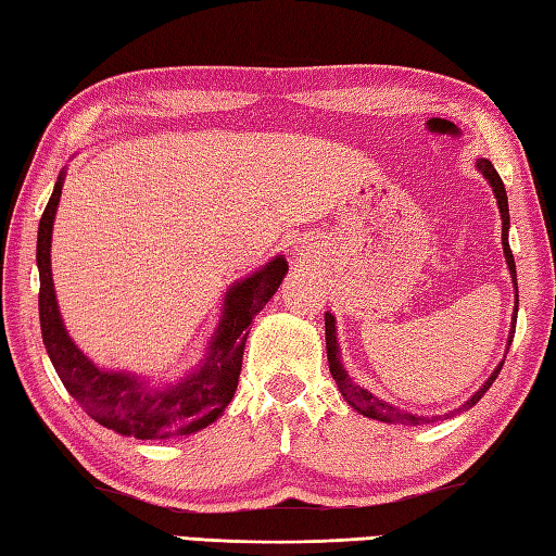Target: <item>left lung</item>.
I'll use <instances>...</instances> for the list:
<instances>
[{
    "instance_id": "1",
    "label": "left lung",
    "mask_w": 556,
    "mask_h": 556,
    "mask_svg": "<svg viewBox=\"0 0 556 556\" xmlns=\"http://www.w3.org/2000/svg\"><path fill=\"white\" fill-rule=\"evenodd\" d=\"M477 168H480L484 173V178L492 182L494 188V194H496V202H498V212H502V243H504V255H506V263H508V269H510V277H514V285H516V263H514V253H510V245H508V198H506V188L502 178H498L496 168L492 166V161L486 159H480L477 161ZM516 296H518V287H516ZM518 311V306H516ZM514 332H516V315H514V328H510V337H508V344L514 342ZM325 344H328V364H330V374L334 378L337 388H340L342 397L350 402V405L358 412V415L364 417H371V419H380V421H395V424H405V427H424V424H433L439 421L441 417H421V415H409V412L405 409H397L393 405H388V402L374 397L368 390L358 388L356 383H352V378L346 376V371L340 364V350H337V332H334V318L330 313H325ZM504 364H498L496 371L489 376L486 383L477 390V393L465 402V405L460 407L463 412L475 407L477 402H480L484 397V393L489 388H492V383L496 380L498 371H502ZM458 409V412H460ZM448 417V415H443Z\"/></svg>"
}]
</instances>
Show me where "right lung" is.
Instances as JSON below:
<instances>
[{
    "label": "right lung",
    "instance_id": "add662e5",
    "mask_svg": "<svg viewBox=\"0 0 556 556\" xmlns=\"http://www.w3.org/2000/svg\"><path fill=\"white\" fill-rule=\"evenodd\" d=\"M62 180L64 178L60 176V180L54 182L52 198L40 216L36 253L40 271V330L54 371L86 415L103 424L105 429L123 433V437L161 441L188 437V433L210 427L236 393L250 325L279 289L289 269L287 260L275 257L257 275L248 277L226 293L224 318L200 371L166 390H149L137 378L96 368L76 350V344L64 330L58 301H54L50 269L52 222L62 194Z\"/></svg>",
    "mask_w": 556,
    "mask_h": 556
}]
</instances>
